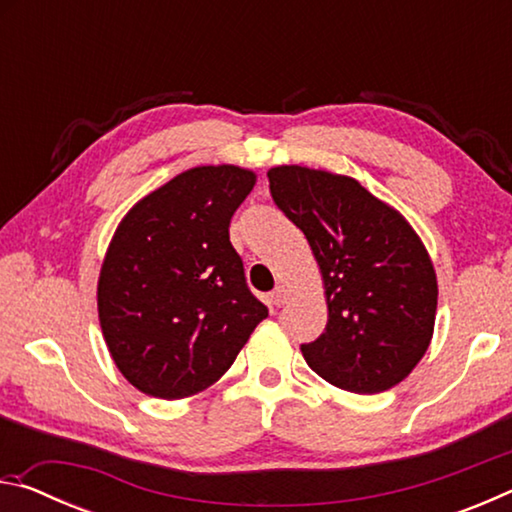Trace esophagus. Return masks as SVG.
I'll use <instances>...</instances> for the list:
<instances>
[{"instance_id": "esophagus-1", "label": "esophagus", "mask_w": 512, "mask_h": 512, "mask_svg": "<svg viewBox=\"0 0 512 512\" xmlns=\"http://www.w3.org/2000/svg\"><path fill=\"white\" fill-rule=\"evenodd\" d=\"M287 300H289V291L284 289V287H277V289L271 293V296H268V302H271L273 307H282Z\"/></svg>"}]
</instances>
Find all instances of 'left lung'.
<instances>
[{"instance_id":"1","label":"left lung","mask_w":512,"mask_h":512,"mask_svg":"<svg viewBox=\"0 0 512 512\" xmlns=\"http://www.w3.org/2000/svg\"><path fill=\"white\" fill-rule=\"evenodd\" d=\"M266 176L325 280L327 327L300 345L309 368L361 395L400 384L427 352L436 320V273L420 237L354 178L296 164Z\"/></svg>"}]
</instances>
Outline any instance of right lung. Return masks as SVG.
Here are the masks:
<instances>
[{"mask_svg": "<svg viewBox=\"0 0 512 512\" xmlns=\"http://www.w3.org/2000/svg\"><path fill=\"white\" fill-rule=\"evenodd\" d=\"M253 185L248 169L196 167L119 223L101 266L99 320L121 375L142 393H201L268 316L228 230Z\"/></svg>", "mask_w": 512, "mask_h": 512, "instance_id": "1", "label": "right lung"}]
</instances>
